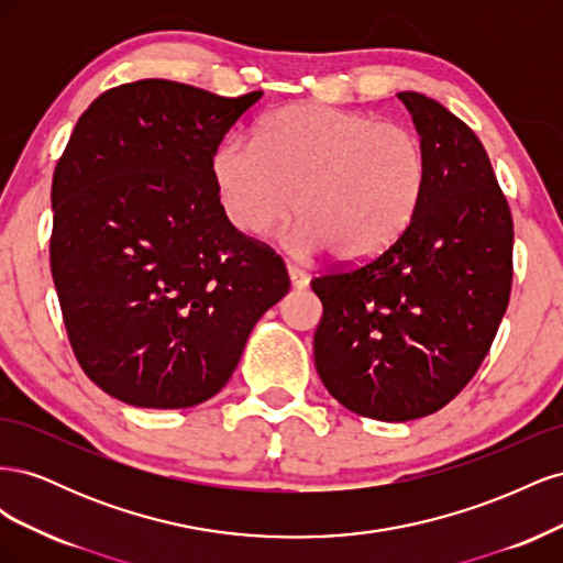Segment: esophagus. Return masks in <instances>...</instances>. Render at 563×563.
I'll return each instance as SVG.
<instances>
[{"instance_id":"1","label":"esophagus","mask_w":563,"mask_h":563,"mask_svg":"<svg viewBox=\"0 0 563 563\" xmlns=\"http://www.w3.org/2000/svg\"><path fill=\"white\" fill-rule=\"evenodd\" d=\"M286 269H288V279H291V284H294L296 288H305V286L310 284V275H308V272H305L302 267H298V265H294V263H288Z\"/></svg>"}]
</instances>
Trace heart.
Returning <instances> with one entry per match:
<instances>
[{"label": "heart", "instance_id": "b5f03b06", "mask_svg": "<svg viewBox=\"0 0 563 563\" xmlns=\"http://www.w3.org/2000/svg\"><path fill=\"white\" fill-rule=\"evenodd\" d=\"M211 168L236 230L261 236L296 209L294 246H329L343 261L395 242L428 185V152L411 126L321 103L272 112L255 143L240 135L220 143Z\"/></svg>", "mask_w": 563, "mask_h": 563}]
</instances>
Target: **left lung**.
<instances>
[{
	"label": "left lung",
	"mask_w": 563,
	"mask_h": 563,
	"mask_svg": "<svg viewBox=\"0 0 563 563\" xmlns=\"http://www.w3.org/2000/svg\"><path fill=\"white\" fill-rule=\"evenodd\" d=\"M428 152L408 228L364 263L312 279L321 383L352 413L404 422L444 408L498 333L512 291L515 223L474 131L437 100L401 91Z\"/></svg>",
	"instance_id": "obj_1"
}]
</instances>
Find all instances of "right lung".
<instances>
[{
    "mask_svg": "<svg viewBox=\"0 0 563 563\" xmlns=\"http://www.w3.org/2000/svg\"><path fill=\"white\" fill-rule=\"evenodd\" d=\"M261 96L122 84L79 117L56 164L48 255L63 323L81 371L119 401L211 399L288 294L284 261L230 223L211 168Z\"/></svg>",
    "mask_w": 563,
    "mask_h": 563,
    "instance_id": "right-lung-1",
    "label": "right lung"
}]
</instances>
